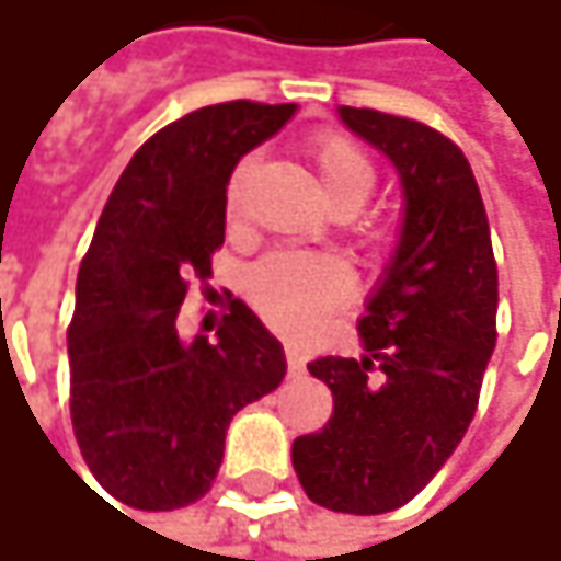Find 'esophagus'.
Instances as JSON below:
<instances>
[{"mask_svg": "<svg viewBox=\"0 0 561 561\" xmlns=\"http://www.w3.org/2000/svg\"><path fill=\"white\" fill-rule=\"evenodd\" d=\"M285 364H288V374L291 377H298L305 370V360H301V354L295 347H285Z\"/></svg>", "mask_w": 561, "mask_h": 561, "instance_id": "esophagus-1", "label": "esophagus"}]
</instances>
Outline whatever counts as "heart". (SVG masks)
I'll return each instance as SVG.
<instances>
[{
	"label": "heart",
	"instance_id": "obj_1",
	"mask_svg": "<svg viewBox=\"0 0 561 561\" xmlns=\"http://www.w3.org/2000/svg\"><path fill=\"white\" fill-rule=\"evenodd\" d=\"M308 159L318 171L324 191L341 210L360 207L377 187V162L370 152L337 133L324 129L308 139ZM253 174V156L240 159L227 181V217H243L247 181ZM354 291V270L331 253H295L279 250L263 256L247 273V298L250 305L285 334H305L318 324L321 314L337 308Z\"/></svg>",
	"mask_w": 561,
	"mask_h": 561
}]
</instances>
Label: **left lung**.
I'll return each instance as SVG.
<instances>
[{
    "label": "left lung",
    "instance_id": "obj_1",
    "mask_svg": "<svg viewBox=\"0 0 561 561\" xmlns=\"http://www.w3.org/2000/svg\"><path fill=\"white\" fill-rule=\"evenodd\" d=\"M341 119L390 156L405 194L402 240L360 318L367 354L308 364L331 396L324 428L291 442L308 501L334 513L409 504L465 438L497 344V260L465 152L380 110Z\"/></svg>",
    "mask_w": 561,
    "mask_h": 561
}]
</instances>
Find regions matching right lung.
<instances>
[{"mask_svg":"<svg viewBox=\"0 0 561 561\" xmlns=\"http://www.w3.org/2000/svg\"><path fill=\"white\" fill-rule=\"evenodd\" d=\"M291 113L295 103L230 100L174 119L142 142L100 214L67 328L70 422L90 474L119 504L201 501L230 419L285 377L282 344L240 298L217 341H181L174 321L224 247L230 171Z\"/></svg>","mask_w":561,"mask_h":561,"instance_id":"1","label":"right lung"}]
</instances>
